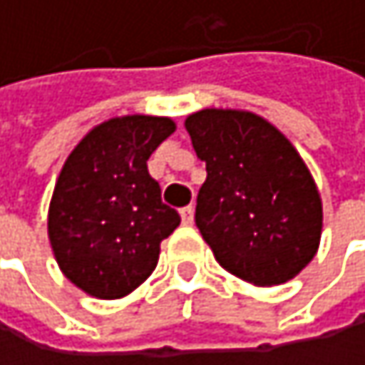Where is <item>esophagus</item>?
<instances>
[{"label":"esophagus","instance_id":"1","mask_svg":"<svg viewBox=\"0 0 365 365\" xmlns=\"http://www.w3.org/2000/svg\"><path fill=\"white\" fill-rule=\"evenodd\" d=\"M180 215H182V222L183 224H192L194 222V207L192 205H187V207H183L182 211H180Z\"/></svg>","mask_w":365,"mask_h":365}]
</instances>
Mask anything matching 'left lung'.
Here are the masks:
<instances>
[{
  "label": "left lung",
  "mask_w": 365,
  "mask_h": 365,
  "mask_svg": "<svg viewBox=\"0 0 365 365\" xmlns=\"http://www.w3.org/2000/svg\"><path fill=\"white\" fill-rule=\"evenodd\" d=\"M207 165L196 226L222 268L259 287L294 279L319 250L324 209L289 139L262 115L200 110L185 118Z\"/></svg>",
  "instance_id": "1"
}]
</instances>
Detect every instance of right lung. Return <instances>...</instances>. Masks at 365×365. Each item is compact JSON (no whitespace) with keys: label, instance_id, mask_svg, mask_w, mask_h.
<instances>
[{"label":"right lung","instance_id":"1","mask_svg":"<svg viewBox=\"0 0 365 365\" xmlns=\"http://www.w3.org/2000/svg\"><path fill=\"white\" fill-rule=\"evenodd\" d=\"M173 130L171 118H111L67 156L48 209V239L58 268L82 292L115 300L156 268L160 243L182 217L163 202L148 158Z\"/></svg>","mask_w":365,"mask_h":365}]
</instances>
